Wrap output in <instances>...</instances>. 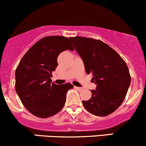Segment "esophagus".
Returning a JSON list of instances; mask_svg holds the SVG:
<instances>
[{"label":"esophagus","mask_w":146,"mask_h":146,"mask_svg":"<svg viewBox=\"0 0 146 146\" xmlns=\"http://www.w3.org/2000/svg\"><path fill=\"white\" fill-rule=\"evenodd\" d=\"M75 88H76V89H77L78 91H82V90H83V88H82V87L75 86Z\"/></svg>","instance_id":"1"}]
</instances>
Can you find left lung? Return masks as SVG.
<instances>
[{
    "label": "left lung",
    "instance_id": "1",
    "mask_svg": "<svg viewBox=\"0 0 146 146\" xmlns=\"http://www.w3.org/2000/svg\"><path fill=\"white\" fill-rule=\"evenodd\" d=\"M70 39L83 60L86 72L92 74L96 84V90H91V98L82 101L84 107L96 116L110 115L124 101L130 85L127 63L102 40L82 36Z\"/></svg>",
    "mask_w": 146,
    "mask_h": 146
}]
</instances>
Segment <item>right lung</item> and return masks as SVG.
<instances>
[{
    "mask_svg": "<svg viewBox=\"0 0 146 146\" xmlns=\"http://www.w3.org/2000/svg\"><path fill=\"white\" fill-rule=\"evenodd\" d=\"M66 50H74L67 37H43L29 49L18 64L16 92L23 106L34 116L47 118L60 112L65 103L67 91L74 87L70 83H51L58 55Z\"/></svg>",
    "mask_w": 146,
    "mask_h": 146,
    "instance_id": "obj_1",
    "label": "right lung"
}]
</instances>
